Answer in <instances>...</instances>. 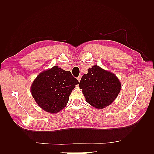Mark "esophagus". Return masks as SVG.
<instances>
[{"label":"esophagus","mask_w":154,"mask_h":154,"mask_svg":"<svg viewBox=\"0 0 154 154\" xmlns=\"http://www.w3.org/2000/svg\"><path fill=\"white\" fill-rule=\"evenodd\" d=\"M77 80H78V81H79V82H80L81 79V75H79V76L77 78Z\"/></svg>","instance_id":"esophagus-1"}]
</instances>
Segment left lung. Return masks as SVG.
<instances>
[{
    "mask_svg": "<svg viewBox=\"0 0 154 154\" xmlns=\"http://www.w3.org/2000/svg\"><path fill=\"white\" fill-rule=\"evenodd\" d=\"M79 87L87 102L101 109L110 105L117 97L121 83L114 73L94 65L83 75Z\"/></svg>",
    "mask_w": 154,
    "mask_h": 154,
    "instance_id": "left-lung-1",
    "label": "left lung"
}]
</instances>
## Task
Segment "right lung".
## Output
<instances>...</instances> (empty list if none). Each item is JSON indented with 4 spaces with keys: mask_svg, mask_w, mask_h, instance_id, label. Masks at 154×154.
<instances>
[{
    "mask_svg": "<svg viewBox=\"0 0 154 154\" xmlns=\"http://www.w3.org/2000/svg\"><path fill=\"white\" fill-rule=\"evenodd\" d=\"M77 84L79 81L69 71L56 65L38 75L31 86V93L44 110L57 113L67 105L71 91Z\"/></svg>",
    "mask_w": 154,
    "mask_h": 154,
    "instance_id": "right-lung-1",
    "label": "right lung"
}]
</instances>
